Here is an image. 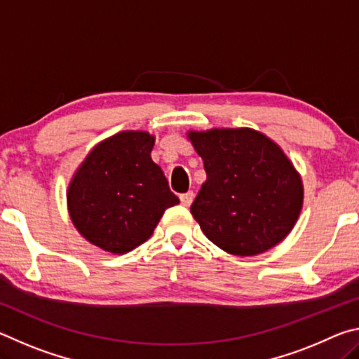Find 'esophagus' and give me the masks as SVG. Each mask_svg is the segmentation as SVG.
I'll list each match as a JSON object with an SVG mask.
<instances>
[{
  "mask_svg": "<svg viewBox=\"0 0 359 359\" xmlns=\"http://www.w3.org/2000/svg\"><path fill=\"white\" fill-rule=\"evenodd\" d=\"M193 199H194V193L193 191H188V193L180 194V203H182V205H185V208H188V205H191Z\"/></svg>",
  "mask_w": 359,
  "mask_h": 359,
  "instance_id": "34e87169",
  "label": "esophagus"
}]
</instances>
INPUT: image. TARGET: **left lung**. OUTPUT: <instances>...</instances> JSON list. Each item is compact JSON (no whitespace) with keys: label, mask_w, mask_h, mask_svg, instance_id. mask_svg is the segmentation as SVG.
<instances>
[{"label":"left lung","mask_w":359,"mask_h":359,"mask_svg":"<svg viewBox=\"0 0 359 359\" xmlns=\"http://www.w3.org/2000/svg\"><path fill=\"white\" fill-rule=\"evenodd\" d=\"M208 179L191 204L203 233L236 257L287 238L304 203L301 174L280 145L252 128L188 131Z\"/></svg>","instance_id":"obj_1"}]
</instances>
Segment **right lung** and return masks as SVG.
Returning <instances> with one entry per match:
<instances>
[{"label":"right lung","mask_w":359,"mask_h":359,"mask_svg":"<svg viewBox=\"0 0 359 359\" xmlns=\"http://www.w3.org/2000/svg\"><path fill=\"white\" fill-rule=\"evenodd\" d=\"M155 136L120 131L88 151L66 191L72 224L90 244L123 255L144 244L168 208L179 204L151 160Z\"/></svg>","instance_id":"obj_1"}]
</instances>
